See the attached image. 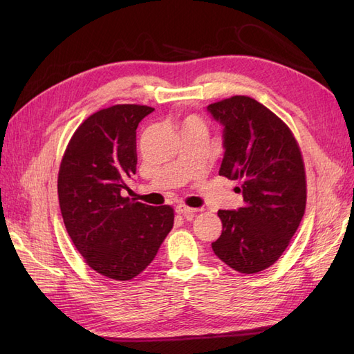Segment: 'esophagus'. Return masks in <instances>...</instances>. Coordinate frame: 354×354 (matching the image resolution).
<instances>
[{"label": "esophagus", "instance_id": "1", "mask_svg": "<svg viewBox=\"0 0 354 354\" xmlns=\"http://www.w3.org/2000/svg\"><path fill=\"white\" fill-rule=\"evenodd\" d=\"M176 211L178 212V214H181V216H194L195 212H198V209L196 208H190V207H187V205H183V203H180V205H177L176 207Z\"/></svg>", "mask_w": 354, "mask_h": 354}]
</instances>
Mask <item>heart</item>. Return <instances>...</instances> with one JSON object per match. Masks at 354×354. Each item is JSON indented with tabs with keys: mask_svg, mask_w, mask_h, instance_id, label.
I'll return each mask as SVG.
<instances>
[{
	"mask_svg": "<svg viewBox=\"0 0 354 354\" xmlns=\"http://www.w3.org/2000/svg\"><path fill=\"white\" fill-rule=\"evenodd\" d=\"M183 124L185 125H190V124H202V122L199 121V118H196V116H186Z\"/></svg>",
	"mask_w": 354,
	"mask_h": 354,
	"instance_id": "heart-1",
	"label": "heart"
}]
</instances>
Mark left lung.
Segmentation results:
<instances>
[{
    "mask_svg": "<svg viewBox=\"0 0 354 354\" xmlns=\"http://www.w3.org/2000/svg\"><path fill=\"white\" fill-rule=\"evenodd\" d=\"M223 127L224 158L218 174L239 180L243 207L220 209L218 259L239 273H259L288 248L306 211L303 155L289 127L248 95L208 106Z\"/></svg>",
    "mask_w": 354,
    "mask_h": 354,
    "instance_id": "left-lung-1",
    "label": "left lung"
}]
</instances>
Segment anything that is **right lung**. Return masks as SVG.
I'll return each mask as SVG.
<instances>
[{"label": "right lung", "instance_id": "right-lung-1", "mask_svg": "<svg viewBox=\"0 0 354 354\" xmlns=\"http://www.w3.org/2000/svg\"><path fill=\"white\" fill-rule=\"evenodd\" d=\"M153 111L115 104L90 115L71 137L59 168V205L68 234L93 270L115 281L140 274L174 224L173 207L122 196L136 174V130Z\"/></svg>", "mask_w": 354, "mask_h": 354}]
</instances>
